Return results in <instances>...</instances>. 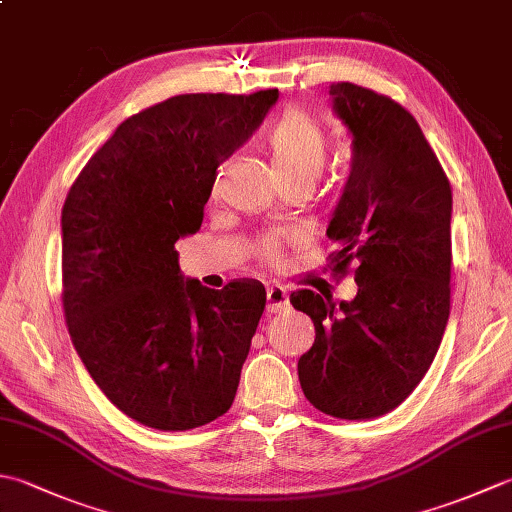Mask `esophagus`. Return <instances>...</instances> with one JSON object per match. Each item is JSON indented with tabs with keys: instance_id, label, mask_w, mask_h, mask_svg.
I'll return each mask as SVG.
<instances>
[{
	"instance_id": "obj_1",
	"label": "esophagus",
	"mask_w": 512,
	"mask_h": 512,
	"mask_svg": "<svg viewBox=\"0 0 512 512\" xmlns=\"http://www.w3.org/2000/svg\"><path fill=\"white\" fill-rule=\"evenodd\" d=\"M288 306V292L281 286H270L266 290V310L268 312H279Z\"/></svg>"
}]
</instances>
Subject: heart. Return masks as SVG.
I'll list each match as a JSON object with an SVG mask.
<instances>
[{
    "instance_id": "heart-1",
    "label": "heart",
    "mask_w": 512,
    "mask_h": 512,
    "mask_svg": "<svg viewBox=\"0 0 512 512\" xmlns=\"http://www.w3.org/2000/svg\"><path fill=\"white\" fill-rule=\"evenodd\" d=\"M266 149L279 180L301 178L314 182L328 162V134L312 114L290 107L268 129ZM266 255H273V242L266 244Z\"/></svg>"
}]
</instances>
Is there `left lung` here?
<instances>
[{
  "label": "left lung",
  "mask_w": 512,
  "mask_h": 512,
  "mask_svg": "<svg viewBox=\"0 0 512 512\" xmlns=\"http://www.w3.org/2000/svg\"><path fill=\"white\" fill-rule=\"evenodd\" d=\"M330 96L352 158L325 235L334 270L356 262L358 290L341 303L292 292L317 330L297 369L319 411L365 420L398 407L436 358L449 321L453 195L405 107L354 83H332Z\"/></svg>",
  "instance_id": "obj_1"
}]
</instances>
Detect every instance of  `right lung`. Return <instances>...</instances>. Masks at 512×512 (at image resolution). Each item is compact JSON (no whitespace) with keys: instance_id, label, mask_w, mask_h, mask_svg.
<instances>
[{"instance_id":"obj_1","label":"right lung","mask_w":512,"mask_h":512,"mask_svg":"<svg viewBox=\"0 0 512 512\" xmlns=\"http://www.w3.org/2000/svg\"><path fill=\"white\" fill-rule=\"evenodd\" d=\"M279 99L180 94L116 127L61 211L63 310L94 383L129 418L187 431L233 405L266 306L262 281L187 279L178 239L198 233L215 169Z\"/></svg>"}]
</instances>
